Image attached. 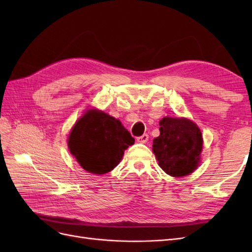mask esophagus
Wrapping results in <instances>:
<instances>
[{
  "label": "esophagus",
  "mask_w": 252,
  "mask_h": 252,
  "mask_svg": "<svg viewBox=\"0 0 252 252\" xmlns=\"http://www.w3.org/2000/svg\"><path fill=\"white\" fill-rule=\"evenodd\" d=\"M148 139H149L148 134L147 133H144L143 135L139 136V138H136V141H138L139 143H146L148 141Z\"/></svg>",
  "instance_id": "34e87169"
}]
</instances>
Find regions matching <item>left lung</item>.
<instances>
[{
    "label": "left lung",
    "instance_id": "obj_1",
    "mask_svg": "<svg viewBox=\"0 0 252 252\" xmlns=\"http://www.w3.org/2000/svg\"><path fill=\"white\" fill-rule=\"evenodd\" d=\"M159 135L152 151L158 166L171 177H185L200 164L203 138L200 128L186 118L165 117L159 121Z\"/></svg>",
    "mask_w": 252,
    "mask_h": 252
}]
</instances>
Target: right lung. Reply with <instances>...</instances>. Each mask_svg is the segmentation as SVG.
Masks as SVG:
<instances>
[{
    "label": "right lung",
    "instance_id": "right-lung-1",
    "mask_svg": "<svg viewBox=\"0 0 252 252\" xmlns=\"http://www.w3.org/2000/svg\"><path fill=\"white\" fill-rule=\"evenodd\" d=\"M134 139L121 122L97 109H89L77 121L68 148L83 169L94 174L111 171L133 145Z\"/></svg>",
    "mask_w": 252,
    "mask_h": 252
}]
</instances>
